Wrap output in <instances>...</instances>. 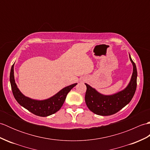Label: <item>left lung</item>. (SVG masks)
Wrapping results in <instances>:
<instances>
[{
  "label": "left lung",
  "instance_id": "left-lung-1",
  "mask_svg": "<svg viewBox=\"0 0 150 150\" xmlns=\"http://www.w3.org/2000/svg\"><path fill=\"white\" fill-rule=\"evenodd\" d=\"M129 59L133 64V71L131 81L124 90L113 95H103L98 93L90 86H86L85 102L89 110L98 115L108 116L116 113L126 106L134 95L137 88V71L135 62L131 57Z\"/></svg>",
  "mask_w": 150,
  "mask_h": 150
}]
</instances>
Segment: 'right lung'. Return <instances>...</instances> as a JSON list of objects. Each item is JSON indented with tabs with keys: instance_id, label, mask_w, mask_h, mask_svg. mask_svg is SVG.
<instances>
[{
	"instance_id": "add662e5",
	"label": "right lung",
	"mask_w": 150,
	"mask_h": 150,
	"mask_svg": "<svg viewBox=\"0 0 150 150\" xmlns=\"http://www.w3.org/2000/svg\"><path fill=\"white\" fill-rule=\"evenodd\" d=\"M13 66L14 64H13L11 68L10 76H9V81H10L13 96L21 106H23L31 113L36 115L37 116L47 117L58 111L64 103L67 94L73 87H75L77 84L75 83L63 88L59 93H57L48 99L44 100H33L25 97L19 91L15 82Z\"/></svg>"
}]
</instances>
